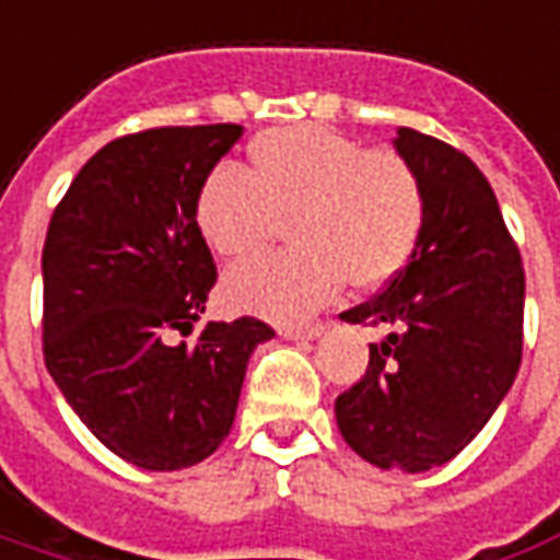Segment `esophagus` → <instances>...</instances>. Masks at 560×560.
Instances as JSON below:
<instances>
[{"instance_id":"34e87169","label":"esophagus","mask_w":560,"mask_h":560,"mask_svg":"<svg viewBox=\"0 0 560 560\" xmlns=\"http://www.w3.org/2000/svg\"><path fill=\"white\" fill-rule=\"evenodd\" d=\"M322 330H325V322H316V325H304V328H295V325H283V328H280V337H283V340H316V337H322Z\"/></svg>"}]
</instances>
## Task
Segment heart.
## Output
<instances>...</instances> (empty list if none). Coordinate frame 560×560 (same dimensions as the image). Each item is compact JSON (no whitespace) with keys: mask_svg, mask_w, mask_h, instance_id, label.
<instances>
[{"mask_svg":"<svg viewBox=\"0 0 560 560\" xmlns=\"http://www.w3.org/2000/svg\"><path fill=\"white\" fill-rule=\"evenodd\" d=\"M250 173L214 166L196 190L194 218L223 259L265 250L283 220L289 247L223 280L230 307L265 319H307L349 280L378 289L402 271L423 226V185L399 151L364 149L316 125L253 137Z\"/></svg>","mask_w":560,"mask_h":560,"instance_id":"obj_1","label":"heart"}]
</instances>
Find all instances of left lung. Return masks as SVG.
<instances>
[{
	"label": "left lung",
	"instance_id": "obj_1",
	"mask_svg": "<svg viewBox=\"0 0 560 560\" xmlns=\"http://www.w3.org/2000/svg\"><path fill=\"white\" fill-rule=\"evenodd\" d=\"M397 151L423 185V226L385 292L346 310L385 325L361 382L337 397V427L378 468L430 471L487 427L522 364L525 271L498 199L471 158L399 128Z\"/></svg>",
	"mask_w": 560,
	"mask_h": 560
}]
</instances>
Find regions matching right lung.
<instances>
[{
  "mask_svg": "<svg viewBox=\"0 0 560 560\" xmlns=\"http://www.w3.org/2000/svg\"><path fill=\"white\" fill-rule=\"evenodd\" d=\"M241 125L151 128L107 142L56 206L44 241V361L97 442L149 471L202 463L230 435L253 316L208 322L218 268L194 199Z\"/></svg>",
  "mask_w": 560,
  "mask_h": 560,
  "instance_id": "add662e5",
  "label": "right lung"
}]
</instances>
